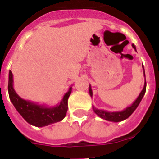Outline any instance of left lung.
Returning a JSON list of instances; mask_svg holds the SVG:
<instances>
[{"mask_svg": "<svg viewBox=\"0 0 159 159\" xmlns=\"http://www.w3.org/2000/svg\"><path fill=\"white\" fill-rule=\"evenodd\" d=\"M132 47L134 48V49L136 51V48L135 46L132 44ZM142 67H143V65H142ZM144 69V67H143ZM144 76H145V70H144ZM146 89H147V83L145 82L144 83V88L143 89L141 90V92L139 94V96L137 97V99L133 102L132 105H130L128 107H126L124 110L120 111H107L104 110H100V109H97L93 106V110L94 111V113L98 115L99 117L103 118V119L107 120V121H110V122H114V123H117V122H121V121H123V120L127 119L128 117H129L131 114L133 113L134 110L136 109L139 104L140 103V101L142 100V98L145 95V93H146ZM89 91L90 96H93V92H92V89H91V85H89Z\"/></svg>", "mask_w": 159, "mask_h": 159, "instance_id": "obj_1", "label": "left lung"}]
</instances>
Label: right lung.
I'll list each match as a JSON object with an SVG mask.
<instances>
[{"instance_id": "add662e5", "label": "right lung", "mask_w": 159, "mask_h": 159, "mask_svg": "<svg viewBox=\"0 0 159 159\" xmlns=\"http://www.w3.org/2000/svg\"><path fill=\"white\" fill-rule=\"evenodd\" d=\"M71 90V87H70L60 103L56 105L55 107H48L45 105H38L30 100H24L19 96L13 89L12 73L11 70L9 71L8 93L10 100L23 118L33 126H48L64 119L68 109V98Z\"/></svg>"}]
</instances>
